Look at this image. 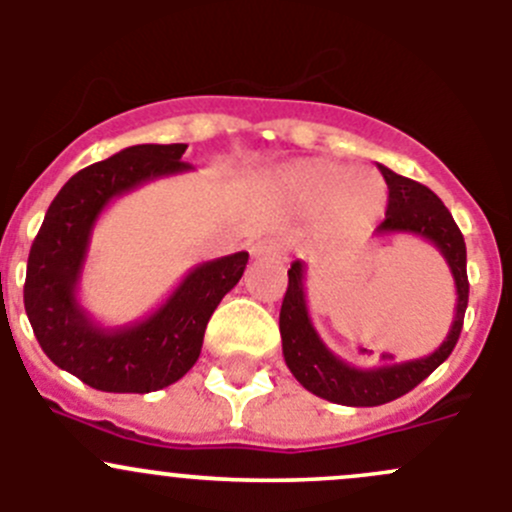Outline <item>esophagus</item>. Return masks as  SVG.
<instances>
[{
	"mask_svg": "<svg viewBox=\"0 0 512 512\" xmlns=\"http://www.w3.org/2000/svg\"><path fill=\"white\" fill-rule=\"evenodd\" d=\"M250 252L255 257H280L285 255V242L275 240V237H265V240L255 242Z\"/></svg>",
	"mask_w": 512,
	"mask_h": 512,
	"instance_id": "34e87169",
	"label": "esophagus"
}]
</instances>
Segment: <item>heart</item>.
<instances>
[{
	"instance_id": "obj_1",
	"label": "heart",
	"mask_w": 512,
	"mask_h": 512,
	"mask_svg": "<svg viewBox=\"0 0 512 512\" xmlns=\"http://www.w3.org/2000/svg\"><path fill=\"white\" fill-rule=\"evenodd\" d=\"M282 198L302 215L327 210L329 223L342 230H356L374 223L386 208V180L376 170L309 158L287 165L277 178Z\"/></svg>"
}]
</instances>
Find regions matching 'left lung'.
<instances>
[{"mask_svg":"<svg viewBox=\"0 0 512 512\" xmlns=\"http://www.w3.org/2000/svg\"><path fill=\"white\" fill-rule=\"evenodd\" d=\"M381 173L389 185V208H386L384 223L376 227V235L409 232V235H418L431 242L451 267L458 294L456 314H453L448 337L433 354L401 361V364L356 369V366L339 359L314 329L307 309V294H304L307 265L294 260L287 270L289 285L280 309L282 354H285L294 379L304 389L312 391L319 399L342 406H381L409 394L414 386L421 384L431 371H436L451 356L458 337H461L463 317H466L468 307L466 242H463L453 215L426 185L404 178V175H396L394 170L384 168V165H381Z\"/></svg>","mask_w":512,"mask_h":512,"instance_id":"8db88e82","label":"left lung"}]
</instances>
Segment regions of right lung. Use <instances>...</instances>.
<instances>
[{
  "instance_id": "obj_1",
  "label": "right lung",
  "mask_w": 512,
  "mask_h": 512,
  "mask_svg": "<svg viewBox=\"0 0 512 512\" xmlns=\"http://www.w3.org/2000/svg\"><path fill=\"white\" fill-rule=\"evenodd\" d=\"M185 148L143 143L79 170L59 190L34 237L24 309L36 342L59 369L91 389L148 394L183 379L198 361L220 299L245 272L247 252L195 265L156 312L123 327H101L81 307L79 280L96 220L111 200L190 170Z\"/></svg>"
}]
</instances>
